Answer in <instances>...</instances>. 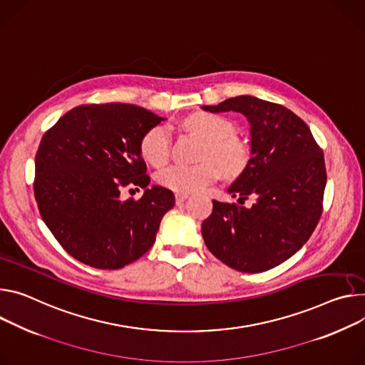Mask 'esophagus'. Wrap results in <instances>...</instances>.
I'll list each match as a JSON object with an SVG mask.
<instances>
[{"label":"esophagus","instance_id":"1","mask_svg":"<svg viewBox=\"0 0 365 365\" xmlns=\"http://www.w3.org/2000/svg\"><path fill=\"white\" fill-rule=\"evenodd\" d=\"M187 196H189V193H186V192H178V193L175 195V197H176V204H178V205H180L182 202H185Z\"/></svg>","mask_w":365,"mask_h":365}]
</instances>
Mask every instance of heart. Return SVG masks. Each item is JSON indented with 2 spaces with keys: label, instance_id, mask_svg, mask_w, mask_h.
<instances>
[{
  "label": "heart",
  "instance_id": "heart-1",
  "mask_svg": "<svg viewBox=\"0 0 365 365\" xmlns=\"http://www.w3.org/2000/svg\"><path fill=\"white\" fill-rule=\"evenodd\" d=\"M186 126L207 141L202 163L196 165L175 164L161 170L157 180L161 186L176 192H192L217 182L224 173L227 178L242 176L250 164L249 144L235 135V125L222 116L212 113H195L185 120ZM172 137L168 126L157 125L148 129L140 143L145 161L160 168L170 157Z\"/></svg>",
  "mask_w": 365,
  "mask_h": 365
}]
</instances>
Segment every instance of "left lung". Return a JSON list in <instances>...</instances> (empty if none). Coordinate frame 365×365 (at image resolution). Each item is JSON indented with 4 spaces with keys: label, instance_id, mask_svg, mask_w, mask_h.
<instances>
[{
    "label": "left lung",
    "instance_id": "8db88e82",
    "mask_svg": "<svg viewBox=\"0 0 365 365\" xmlns=\"http://www.w3.org/2000/svg\"><path fill=\"white\" fill-rule=\"evenodd\" d=\"M202 109L240 112L250 122L252 160L228 192L239 203L254 200L247 207L214 200L201 228L204 242L236 271L272 269L303 247L320 220L323 151L306 122L282 105L237 96Z\"/></svg>",
    "mask_w": 365,
    "mask_h": 365
}]
</instances>
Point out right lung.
Segmentation results:
<instances>
[{
	"label": "right lung",
	"instance_id": "obj_1",
	"mask_svg": "<svg viewBox=\"0 0 365 365\" xmlns=\"http://www.w3.org/2000/svg\"><path fill=\"white\" fill-rule=\"evenodd\" d=\"M163 118L125 103L81 105L49 128L35 158L33 190L62 249L97 269H120L155 242L172 190L151 186L140 143ZM140 200H122L125 187ZM132 190V189H130Z\"/></svg>",
	"mask_w": 365,
	"mask_h": 365
}]
</instances>
